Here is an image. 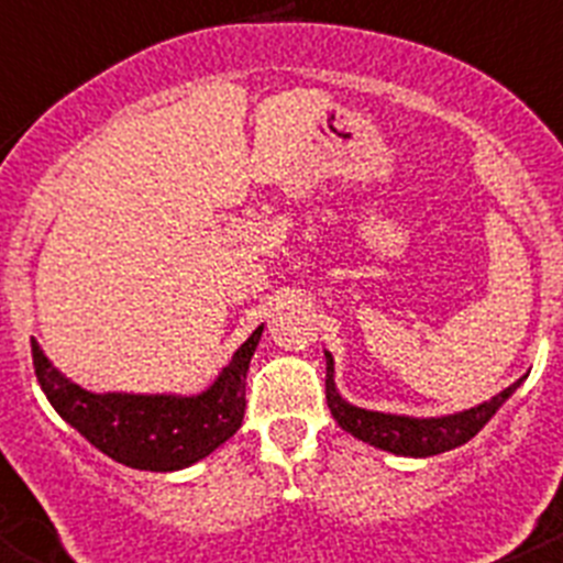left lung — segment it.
I'll return each instance as SVG.
<instances>
[{"label":"left lung","instance_id":"obj_1","mask_svg":"<svg viewBox=\"0 0 563 563\" xmlns=\"http://www.w3.org/2000/svg\"><path fill=\"white\" fill-rule=\"evenodd\" d=\"M521 380H515L493 400H486L475 409H466V412L446 415V418H406V415L369 412V409L346 404L334 389V361L332 354L325 352V404L332 409L340 429H346L354 438L372 443L377 450L406 457L441 455V452H450L455 446H464L470 438H475L486 427V420L498 412L500 404H507V398L521 386Z\"/></svg>","mask_w":563,"mask_h":563}]
</instances>
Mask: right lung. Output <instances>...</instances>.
I'll list each match as a JSON object with an SVG mask.
<instances>
[{
	"mask_svg": "<svg viewBox=\"0 0 563 563\" xmlns=\"http://www.w3.org/2000/svg\"><path fill=\"white\" fill-rule=\"evenodd\" d=\"M263 325L234 352L231 363L202 395H93L70 384L63 372L31 340L33 372L45 398L82 438L131 470L174 472L200 457L238 432L245 412V372L260 343Z\"/></svg>",
	"mask_w": 563,
	"mask_h": 563,
	"instance_id": "1",
	"label": "right lung"
}]
</instances>
